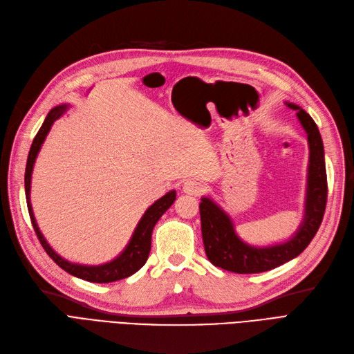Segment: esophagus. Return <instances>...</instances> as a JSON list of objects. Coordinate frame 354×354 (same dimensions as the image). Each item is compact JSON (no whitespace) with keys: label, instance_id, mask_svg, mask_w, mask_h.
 Masks as SVG:
<instances>
[{"label":"esophagus","instance_id":"obj_1","mask_svg":"<svg viewBox=\"0 0 354 354\" xmlns=\"http://www.w3.org/2000/svg\"><path fill=\"white\" fill-rule=\"evenodd\" d=\"M182 189L184 192L189 194V195H200L203 192V185L197 180H185L184 185H182Z\"/></svg>","mask_w":354,"mask_h":354}]
</instances>
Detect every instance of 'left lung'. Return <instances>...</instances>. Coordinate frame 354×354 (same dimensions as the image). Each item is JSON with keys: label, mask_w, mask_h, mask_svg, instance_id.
<instances>
[{"label": "left lung", "mask_w": 354, "mask_h": 354, "mask_svg": "<svg viewBox=\"0 0 354 354\" xmlns=\"http://www.w3.org/2000/svg\"><path fill=\"white\" fill-rule=\"evenodd\" d=\"M286 104L296 111L297 120L308 134L309 144L308 187L302 223L289 241L264 248L252 246L238 236L232 218L223 208L212 198L203 197L200 216L204 250L207 258L216 267L238 274H255L280 267L302 254L321 226L328 194L322 138L309 113L295 103L286 102Z\"/></svg>", "instance_id": "1"}]
</instances>
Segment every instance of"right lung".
Here are the masks:
<instances>
[{"label": "right lung", "instance_id": "add662e5", "mask_svg": "<svg viewBox=\"0 0 354 354\" xmlns=\"http://www.w3.org/2000/svg\"><path fill=\"white\" fill-rule=\"evenodd\" d=\"M67 109H68V104H59V106H55L54 109L49 111L41 129L37 131V134L32 142L29 156H28V163H26V174H24V189H26V201H28L29 216L32 220L33 229L37 234L39 242H41L44 250L46 251V254L52 259H54L62 270L71 274V276L83 279L90 283H112L116 280L127 279L129 276H133L134 272H137L144 264H146L150 250H151L153 227L157 223V220L163 216V213L176 200V191H169L166 195H163L162 198H159L147 208V212L142 214L141 220L138 221V225L133 233V238H131V241L125 246V250L115 259H112L111 263L102 264V266H82V264L70 263V261L59 257L49 246V243L44 238L42 232L37 227L36 218L33 216V208L30 204V182H32L33 165H35V160L37 157V153H39V150H41L52 124H54Z\"/></svg>", "mask_w": 354, "mask_h": 354}]
</instances>
